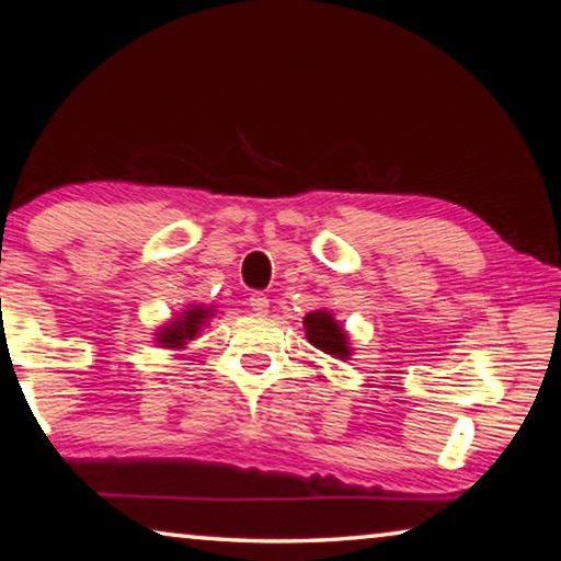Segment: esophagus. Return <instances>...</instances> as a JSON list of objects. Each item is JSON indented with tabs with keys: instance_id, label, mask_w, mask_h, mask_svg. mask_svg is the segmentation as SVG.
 <instances>
[{
	"instance_id": "34e87169",
	"label": "esophagus",
	"mask_w": 561,
	"mask_h": 561,
	"mask_svg": "<svg viewBox=\"0 0 561 561\" xmlns=\"http://www.w3.org/2000/svg\"><path fill=\"white\" fill-rule=\"evenodd\" d=\"M250 309H252L257 317H264V314H267V311H270V299L264 297L262 291H254L252 297H250Z\"/></svg>"
}]
</instances>
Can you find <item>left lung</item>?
Wrapping results in <instances>:
<instances>
[{
	"instance_id": "1",
	"label": "left lung",
	"mask_w": 561,
	"mask_h": 561,
	"mask_svg": "<svg viewBox=\"0 0 561 561\" xmlns=\"http://www.w3.org/2000/svg\"><path fill=\"white\" fill-rule=\"evenodd\" d=\"M304 329H307L309 344L317 346L319 351H324V354L336 356L341 360L351 356L346 331L334 319L331 311H327V309L309 311V314L304 317Z\"/></svg>"
}]
</instances>
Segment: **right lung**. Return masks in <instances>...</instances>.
Instances as JSON below:
<instances>
[{
	"label": "right lung",
	"mask_w": 561,
	"mask_h": 561,
	"mask_svg": "<svg viewBox=\"0 0 561 561\" xmlns=\"http://www.w3.org/2000/svg\"><path fill=\"white\" fill-rule=\"evenodd\" d=\"M215 311L210 307H201V304H190V307L178 314L173 321L158 331V344L165 348H185L187 341H193L197 336V331L205 327V321L210 319Z\"/></svg>",
	"instance_id": "1"
}]
</instances>
